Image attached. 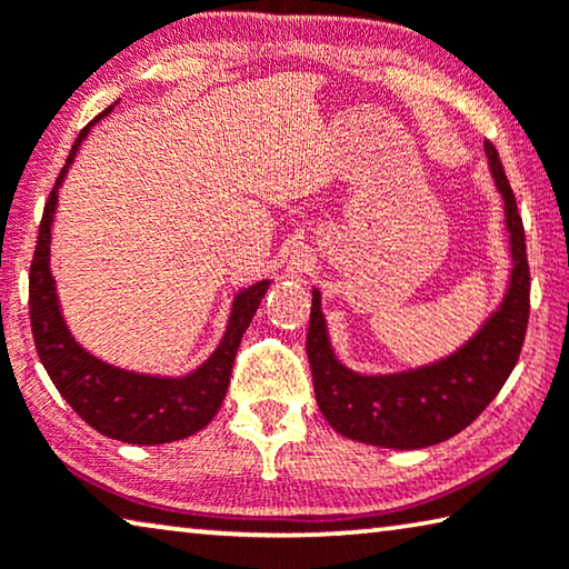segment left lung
<instances>
[{
  "label": "left lung",
  "mask_w": 569,
  "mask_h": 569,
  "mask_svg": "<svg viewBox=\"0 0 569 569\" xmlns=\"http://www.w3.org/2000/svg\"><path fill=\"white\" fill-rule=\"evenodd\" d=\"M491 174L503 194L511 240V286L501 309L463 349L438 365L390 377L349 372L333 357L313 291L306 355L313 392L329 426L351 440L382 448H426L471 426L517 367L529 323V260L525 224L499 151L486 141Z\"/></svg>",
  "instance_id": "left-lung-1"
}]
</instances>
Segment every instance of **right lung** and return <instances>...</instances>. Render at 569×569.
Listing matches in <instances>:
<instances>
[{
  "label": "right lung",
  "mask_w": 569,
  "mask_h": 569,
  "mask_svg": "<svg viewBox=\"0 0 569 569\" xmlns=\"http://www.w3.org/2000/svg\"><path fill=\"white\" fill-rule=\"evenodd\" d=\"M111 108L113 106H108L103 113H98L93 123L103 119ZM88 129L90 126L78 133L66 167H62L42 210L40 236L30 266V327L34 349H38L40 362L48 369L52 385L58 387L66 402L90 428H96L108 438L123 440V443H171V440H182L202 430L214 418V412L220 410L230 385L240 339L252 317H256L260 299L268 291V281H260L250 286L248 291L238 293L222 345L197 372L182 377V380L123 372V369L106 365L80 349L66 329V323H62L56 283H52L48 268V252L60 179L73 164L76 151L80 141L88 137Z\"/></svg>",
  "instance_id": "1"
}]
</instances>
